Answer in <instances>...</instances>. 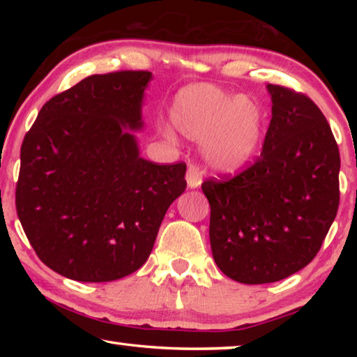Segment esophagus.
<instances>
[{
  "label": "esophagus",
  "instance_id": "esophagus-1",
  "mask_svg": "<svg viewBox=\"0 0 357 357\" xmlns=\"http://www.w3.org/2000/svg\"><path fill=\"white\" fill-rule=\"evenodd\" d=\"M185 179H187V185H189L190 189H195V187L200 185L202 181H203L202 168L197 167V165H189V168H187Z\"/></svg>",
  "mask_w": 357,
  "mask_h": 357
}]
</instances>
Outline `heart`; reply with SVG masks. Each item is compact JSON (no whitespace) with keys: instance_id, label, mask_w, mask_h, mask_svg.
I'll list each match as a JSON object with an SVG mask.
<instances>
[{"instance_id":"obj_1","label":"heart","mask_w":357,"mask_h":357,"mask_svg":"<svg viewBox=\"0 0 357 357\" xmlns=\"http://www.w3.org/2000/svg\"><path fill=\"white\" fill-rule=\"evenodd\" d=\"M168 116L178 134L193 142L202 140L206 164L223 173L249 164L263 138L264 112L259 102L211 83L179 89ZM162 132L173 138L170 128H162Z\"/></svg>"}]
</instances>
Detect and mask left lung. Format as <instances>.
<instances>
[{
    "label": "left lung",
    "mask_w": 357,
    "mask_h": 357,
    "mask_svg": "<svg viewBox=\"0 0 357 357\" xmlns=\"http://www.w3.org/2000/svg\"><path fill=\"white\" fill-rule=\"evenodd\" d=\"M273 118L253 165L202 184L211 206L215 264L258 285L287 279L313 258L340 202V153L321 110L305 94L268 84Z\"/></svg>",
    "instance_id": "8db88e82"
}]
</instances>
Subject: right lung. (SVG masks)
<instances>
[{"label": "right lung", "instance_id": "right-lung-1", "mask_svg": "<svg viewBox=\"0 0 357 357\" xmlns=\"http://www.w3.org/2000/svg\"><path fill=\"white\" fill-rule=\"evenodd\" d=\"M153 74L91 75L40 108L23 138L15 208L48 268L112 282L146 263L167 209L185 190V164L140 157L143 96Z\"/></svg>", "mask_w": 357, "mask_h": 357}]
</instances>
